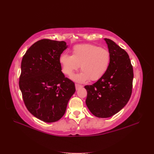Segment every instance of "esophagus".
Returning <instances> with one entry per match:
<instances>
[{
  "mask_svg": "<svg viewBox=\"0 0 154 154\" xmlns=\"http://www.w3.org/2000/svg\"><path fill=\"white\" fill-rule=\"evenodd\" d=\"M83 86L81 85H79V84H75V88H76V90H78L79 89V88L82 87Z\"/></svg>",
  "mask_w": 154,
  "mask_h": 154,
  "instance_id": "esophagus-1",
  "label": "esophagus"
}]
</instances>
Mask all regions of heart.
I'll list each match as a JSON object with an SVG mask.
<instances>
[{"instance_id":"b5f03b06","label":"heart","mask_w":154,"mask_h":154,"mask_svg":"<svg viewBox=\"0 0 154 154\" xmlns=\"http://www.w3.org/2000/svg\"><path fill=\"white\" fill-rule=\"evenodd\" d=\"M110 61L109 50L93 44L77 45L72 50V55L63 54L60 57L62 71L68 76H71L80 65L82 72L73 77L79 82L100 79L106 73Z\"/></svg>"}]
</instances>
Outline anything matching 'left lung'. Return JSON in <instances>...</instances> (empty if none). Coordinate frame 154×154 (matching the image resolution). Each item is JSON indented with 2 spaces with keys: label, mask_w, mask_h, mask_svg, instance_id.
I'll return each mask as SVG.
<instances>
[{
  "label": "left lung",
  "mask_w": 154,
  "mask_h": 154,
  "mask_svg": "<svg viewBox=\"0 0 154 154\" xmlns=\"http://www.w3.org/2000/svg\"><path fill=\"white\" fill-rule=\"evenodd\" d=\"M104 41L110 54L109 68L96 83L85 86L87 106L98 118L111 117L125 106L131 97L134 78L126 51L110 39L104 38Z\"/></svg>",
  "instance_id": "8db88e82"
}]
</instances>
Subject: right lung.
Wrapping results in <instances>:
<instances>
[{"label": "right lung", "instance_id": "right-lung-1", "mask_svg": "<svg viewBox=\"0 0 154 154\" xmlns=\"http://www.w3.org/2000/svg\"><path fill=\"white\" fill-rule=\"evenodd\" d=\"M67 46L64 41L43 39L22 58L19 87L23 100L29 112L45 122L61 119L75 92L74 83L65 77L60 63Z\"/></svg>", "mask_w": 154, "mask_h": 154}]
</instances>
